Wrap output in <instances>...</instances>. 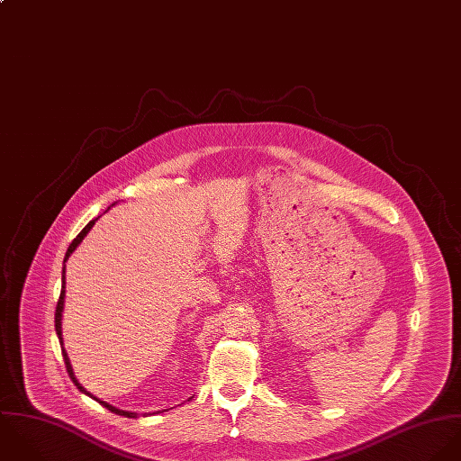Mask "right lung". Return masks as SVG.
I'll use <instances>...</instances> for the list:
<instances>
[{
	"instance_id": "obj_1",
	"label": "right lung",
	"mask_w": 461,
	"mask_h": 461,
	"mask_svg": "<svg viewBox=\"0 0 461 461\" xmlns=\"http://www.w3.org/2000/svg\"><path fill=\"white\" fill-rule=\"evenodd\" d=\"M97 221V217L93 219L78 235H77V239L69 244V248H68V253H66V258H64V264L68 262V258L71 257V253L77 249V246L84 240V237L89 233V230L93 228L94 222ZM64 295H66V266H64V271H62V290H60V297H59V301H57V310H55V330H57V335H59V340H60V346L64 344L62 342V310H64ZM62 357H64V362H66V368H68V374H69V377L73 379V383L78 386V390H82L84 393H87V395H91L80 383H78V379L75 377V372H73V367H71V362H69V358H68V353H66V349H62ZM93 399H95L94 395H91ZM99 404H103L106 410H110L112 413H117V415H124V417H130V419H133V417H137V413H131V411H122V410H117L115 406H112V404H108V402H104V401H99V399H95Z\"/></svg>"
}]
</instances>
